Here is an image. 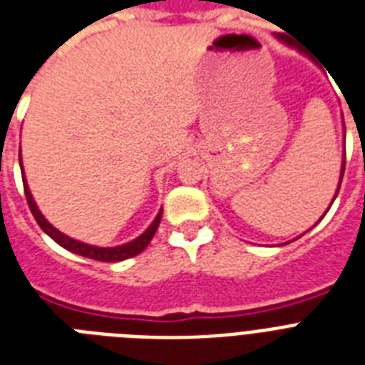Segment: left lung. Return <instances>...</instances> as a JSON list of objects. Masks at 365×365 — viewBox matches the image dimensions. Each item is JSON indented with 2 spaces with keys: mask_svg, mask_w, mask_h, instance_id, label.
<instances>
[{
  "mask_svg": "<svg viewBox=\"0 0 365 365\" xmlns=\"http://www.w3.org/2000/svg\"><path fill=\"white\" fill-rule=\"evenodd\" d=\"M277 38H279V41H283V43H285V44H289V46H294V44L290 43V41H289V38H287V37H283V35H277ZM343 173H345V150H343V163H341V174H339V183H337L336 195H334V198H331L330 206H331V204H334V200H336V197H337V192H339V187H341ZM330 206H328V210H330ZM328 210H327V212H328ZM327 212H324V215H327ZM324 215H322V217H324ZM322 217H321V219H322ZM321 219H319V221H321ZM319 221H317V223H319Z\"/></svg>",
  "mask_w": 365,
  "mask_h": 365,
  "instance_id": "8db88e82",
  "label": "left lung"
}]
</instances>
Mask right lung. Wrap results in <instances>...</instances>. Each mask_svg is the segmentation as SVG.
<instances>
[{"mask_svg":"<svg viewBox=\"0 0 365 365\" xmlns=\"http://www.w3.org/2000/svg\"><path fill=\"white\" fill-rule=\"evenodd\" d=\"M20 161H22V155H20ZM24 173V167L20 165ZM24 180V192H26V198H28V204H29V210L34 213L35 221L38 223V227L43 229V232H46L50 238L54 240L56 244H59L63 250L71 251V253H76V255H82V257H88V259H93V260H101V262H120V260H125V259H131L135 255L142 253V251L146 250L148 244L152 242L153 234L157 232V227L161 223V215H163V210H159V213L155 215L153 219V223L148 227L144 232L135 238L133 242H127L123 245H115V247H97V245H90V244H84V242H78V240L71 238L67 234L59 232L56 227L46 221L41 210L37 208V204L34 200V195L29 191L28 183H26V176H22Z\"/></svg>","mask_w":365,"mask_h":365,"instance_id":"right-lung-1","label":"right lung"}]
</instances>
